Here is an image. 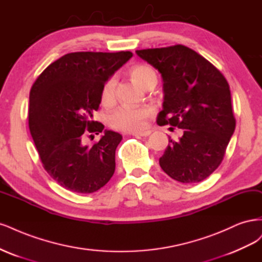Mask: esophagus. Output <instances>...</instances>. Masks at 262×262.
<instances>
[{"label": "esophagus", "mask_w": 262, "mask_h": 262, "mask_svg": "<svg viewBox=\"0 0 262 262\" xmlns=\"http://www.w3.org/2000/svg\"><path fill=\"white\" fill-rule=\"evenodd\" d=\"M151 134V130H143V132H138V133H132L130 135L133 136H137V137H147Z\"/></svg>", "instance_id": "obj_1"}]
</instances>
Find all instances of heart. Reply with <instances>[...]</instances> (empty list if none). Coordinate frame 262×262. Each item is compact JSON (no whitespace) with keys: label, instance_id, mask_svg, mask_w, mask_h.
I'll return each instance as SVG.
<instances>
[{"label":"heart","instance_id":"heart-1","mask_svg":"<svg viewBox=\"0 0 262 262\" xmlns=\"http://www.w3.org/2000/svg\"><path fill=\"white\" fill-rule=\"evenodd\" d=\"M130 76L139 86L146 88L150 83L157 82L156 72L148 65H136L132 67ZM116 80L114 77L107 79L101 90V101L104 104L113 102L115 95ZM152 112L149 106L134 107L129 105H121L111 113L108 123L111 127L122 132H137L145 127L146 119Z\"/></svg>","mask_w":262,"mask_h":262}]
</instances>
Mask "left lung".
I'll return each instance as SVG.
<instances>
[{
    "label": "left lung",
    "mask_w": 262,
    "mask_h": 262,
    "mask_svg": "<svg viewBox=\"0 0 262 262\" xmlns=\"http://www.w3.org/2000/svg\"><path fill=\"white\" fill-rule=\"evenodd\" d=\"M136 54L163 80L158 125L184 129L179 141L168 138L160 166L177 182L204 181L221 164L235 130L229 83L204 56L182 45L137 50Z\"/></svg>",
    "instance_id": "left-lung-1"
}]
</instances>
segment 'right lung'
Listing matches in <instances>:
<instances>
[{
    "label": "right lung",
    "mask_w": 262,
    "mask_h": 262,
    "mask_svg": "<svg viewBox=\"0 0 262 262\" xmlns=\"http://www.w3.org/2000/svg\"><path fill=\"white\" fill-rule=\"evenodd\" d=\"M133 56L116 53L65 54L33 83L29 96V129L46 171L74 192L91 193L111 180L122 135L95 122L104 82ZM88 132H103L94 146L83 143Z\"/></svg>",
    "instance_id": "right-lung-1"
}]
</instances>
